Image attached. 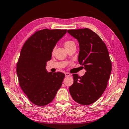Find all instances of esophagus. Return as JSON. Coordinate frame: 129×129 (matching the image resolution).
Segmentation results:
<instances>
[{"mask_svg": "<svg viewBox=\"0 0 129 129\" xmlns=\"http://www.w3.org/2000/svg\"><path fill=\"white\" fill-rule=\"evenodd\" d=\"M65 76H69L71 75L69 73H65Z\"/></svg>", "mask_w": 129, "mask_h": 129, "instance_id": "esophagus-1", "label": "esophagus"}]
</instances>
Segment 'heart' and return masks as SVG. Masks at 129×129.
Here are the masks:
<instances>
[{"mask_svg": "<svg viewBox=\"0 0 129 129\" xmlns=\"http://www.w3.org/2000/svg\"><path fill=\"white\" fill-rule=\"evenodd\" d=\"M74 44V42H73V41H72V40H68V41H66V42H65V43H64V46H65V48H66L68 47V46L71 45L72 44Z\"/></svg>", "mask_w": 129, "mask_h": 129, "instance_id": "obj_1", "label": "heart"}]
</instances>
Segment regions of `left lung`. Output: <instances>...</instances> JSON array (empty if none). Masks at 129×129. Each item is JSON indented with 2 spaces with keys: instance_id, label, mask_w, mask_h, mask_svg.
Masks as SVG:
<instances>
[{
  "instance_id": "obj_1",
  "label": "left lung",
  "mask_w": 129,
  "mask_h": 129,
  "mask_svg": "<svg viewBox=\"0 0 129 129\" xmlns=\"http://www.w3.org/2000/svg\"><path fill=\"white\" fill-rule=\"evenodd\" d=\"M68 33L78 41V61L86 70L83 76L73 75L70 95L76 103L90 105L99 99L107 87L112 67L109 51L99 36L88 28L68 30Z\"/></svg>"
}]
</instances>
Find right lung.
Segmentation results:
<instances>
[{"label":"right lung","mask_w":129,"mask_h":129,"mask_svg":"<svg viewBox=\"0 0 129 129\" xmlns=\"http://www.w3.org/2000/svg\"><path fill=\"white\" fill-rule=\"evenodd\" d=\"M67 30L44 29L38 31L24 43L16 65L19 83L30 101L44 106L53 100L65 77L62 73H48L46 62Z\"/></svg>","instance_id":"right-lung-1"}]
</instances>
